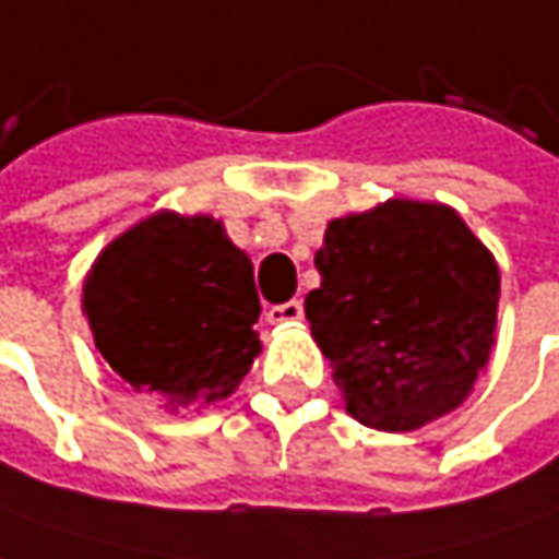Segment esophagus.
<instances>
[{
  "mask_svg": "<svg viewBox=\"0 0 559 559\" xmlns=\"http://www.w3.org/2000/svg\"><path fill=\"white\" fill-rule=\"evenodd\" d=\"M265 319H269V325H290V322H300V319H304V304H300V300H287V304L269 306Z\"/></svg>",
  "mask_w": 559,
  "mask_h": 559,
  "instance_id": "obj_1",
  "label": "esophagus"
}]
</instances>
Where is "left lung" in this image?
<instances>
[{
    "instance_id": "obj_1",
    "label": "left lung",
    "mask_w": 559,
    "mask_h": 559,
    "mask_svg": "<svg viewBox=\"0 0 559 559\" xmlns=\"http://www.w3.org/2000/svg\"><path fill=\"white\" fill-rule=\"evenodd\" d=\"M316 269L306 319L353 419L413 431L469 397L495 344L500 278L453 209L388 200L334 218Z\"/></svg>"
}]
</instances>
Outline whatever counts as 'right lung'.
<instances>
[{
  "instance_id": "1",
  "label": "right lung",
  "mask_w": 559,
  "mask_h": 559,
  "mask_svg": "<svg viewBox=\"0 0 559 559\" xmlns=\"http://www.w3.org/2000/svg\"><path fill=\"white\" fill-rule=\"evenodd\" d=\"M84 309L111 372L168 406L225 401L259 353L253 262L206 215L158 212L121 234L86 275Z\"/></svg>"
}]
</instances>
